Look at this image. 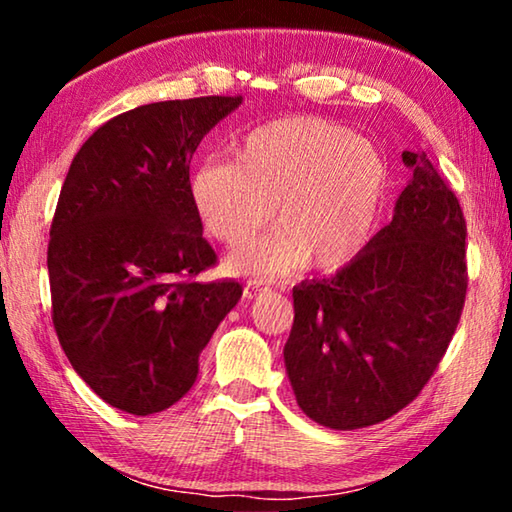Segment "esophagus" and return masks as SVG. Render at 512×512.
Listing matches in <instances>:
<instances>
[{
  "label": "esophagus",
  "instance_id": "34e87169",
  "mask_svg": "<svg viewBox=\"0 0 512 512\" xmlns=\"http://www.w3.org/2000/svg\"><path fill=\"white\" fill-rule=\"evenodd\" d=\"M264 291H266V289H262L257 282H253V284H248V287L244 289V296H246L248 300H253V298H257V296H262Z\"/></svg>",
  "mask_w": 512,
  "mask_h": 512
}]
</instances>
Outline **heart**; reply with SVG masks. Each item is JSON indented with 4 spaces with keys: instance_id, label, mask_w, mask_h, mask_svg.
Listing matches in <instances>:
<instances>
[{
    "instance_id": "b5f03b06",
    "label": "heart",
    "mask_w": 512,
    "mask_h": 512,
    "mask_svg": "<svg viewBox=\"0 0 512 512\" xmlns=\"http://www.w3.org/2000/svg\"><path fill=\"white\" fill-rule=\"evenodd\" d=\"M386 187L377 146L320 117L259 126L235 146V160L205 162L189 180L203 228L221 244H246L273 207L280 228L225 262L230 273L259 280L307 262L320 271L343 266L366 244Z\"/></svg>"
}]
</instances>
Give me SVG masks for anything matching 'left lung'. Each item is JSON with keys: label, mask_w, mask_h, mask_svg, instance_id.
I'll list each match as a JSON object with an SVG mask.
<instances>
[{"label": "left lung", "mask_w": 512, "mask_h": 512, "mask_svg": "<svg viewBox=\"0 0 512 512\" xmlns=\"http://www.w3.org/2000/svg\"><path fill=\"white\" fill-rule=\"evenodd\" d=\"M402 160L413 176L393 221L336 275L293 287L284 366L300 409L329 429L370 427L413 402L463 311L461 205L427 153Z\"/></svg>", "instance_id": "1"}]
</instances>
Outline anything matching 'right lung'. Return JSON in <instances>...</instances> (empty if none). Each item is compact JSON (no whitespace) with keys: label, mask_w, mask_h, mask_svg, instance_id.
<instances>
[{"label":"right lung","mask_w":512,"mask_h":512,"mask_svg":"<svg viewBox=\"0 0 512 512\" xmlns=\"http://www.w3.org/2000/svg\"><path fill=\"white\" fill-rule=\"evenodd\" d=\"M241 97L158 101L97 128L69 164L49 232L54 327L72 368L133 415L169 409L241 298L194 282L216 262L189 194L198 144Z\"/></svg>","instance_id":"right-lung-1"}]
</instances>
